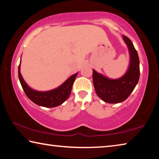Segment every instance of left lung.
I'll use <instances>...</instances> for the list:
<instances>
[{
  "instance_id": "left-lung-1",
  "label": "left lung",
  "mask_w": 159,
  "mask_h": 159,
  "mask_svg": "<svg viewBox=\"0 0 159 159\" xmlns=\"http://www.w3.org/2000/svg\"><path fill=\"white\" fill-rule=\"evenodd\" d=\"M130 52V65L124 76L118 79H108L93 69V80L97 95L107 103L116 104L125 101L133 92L139 79L138 54L130 39L123 35Z\"/></svg>"
}]
</instances>
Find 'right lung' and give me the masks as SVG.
<instances>
[{"mask_svg": "<svg viewBox=\"0 0 159 159\" xmlns=\"http://www.w3.org/2000/svg\"><path fill=\"white\" fill-rule=\"evenodd\" d=\"M77 74L78 73L72 75L63 84L55 89L46 92H40L31 89L27 85L20 73V64L18 67L19 79L26 96L38 105L49 108L60 105L69 98L71 94L72 85Z\"/></svg>", "mask_w": 159, "mask_h": 159, "instance_id": "add662e5", "label": "right lung"}]
</instances>
